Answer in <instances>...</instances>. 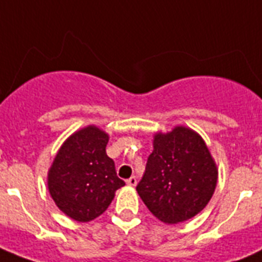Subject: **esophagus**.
<instances>
[{
    "instance_id": "1",
    "label": "esophagus",
    "mask_w": 262,
    "mask_h": 262,
    "mask_svg": "<svg viewBox=\"0 0 262 262\" xmlns=\"http://www.w3.org/2000/svg\"><path fill=\"white\" fill-rule=\"evenodd\" d=\"M126 183L129 186H136V185H137V178H136V177H130V178L126 181Z\"/></svg>"
}]
</instances>
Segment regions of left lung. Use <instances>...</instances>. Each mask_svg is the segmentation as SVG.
<instances>
[{
    "mask_svg": "<svg viewBox=\"0 0 262 262\" xmlns=\"http://www.w3.org/2000/svg\"><path fill=\"white\" fill-rule=\"evenodd\" d=\"M217 182V168L204 140L195 132L177 126L158 133L154 151L137 193L152 215L177 224L201 212Z\"/></svg>",
    "mask_w": 262,
    "mask_h": 262,
    "instance_id": "1",
    "label": "left lung"
}]
</instances>
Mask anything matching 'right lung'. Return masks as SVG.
Here are the masks:
<instances>
[{"label":"right lung","mask_w":262,"mask_h":262,"mask_svg":"<svg viewBox=\"0 0 262 262\" xmlns=\"http://www.w3.org/2000/svg\"><path fill=\"white\" fill-rule=\"evenodd\" d=\"M108 136L96 126L76 132L63 143L49 171V191L61 211L90 222L106 211L125 185L106 154Z\"/></svg>","instance_id":"add662e5"}]
</instances>
